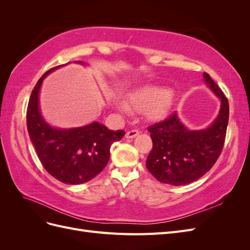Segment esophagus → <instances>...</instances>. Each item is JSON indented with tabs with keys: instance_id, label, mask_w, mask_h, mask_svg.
I'll list each match as a JSON object with an SVG mask.
<instances>
[{
	"instance_id": "1",
	"label": "esophagus",
	"mask_w": 250,
	"mask_h": 250,
	"mask_svg": "<svg viewBox=\"0 0 250 250\" xmlns=\"http://www.w3.org/2000/svg\"><path fill=\"white\" fill-rule=\"evenodd\" d=\"M139 133H140V131H139L138 129H132V130L127 131L125 137H126L127 139H132V138H135V137H137V135H138Z\"/></svg>"
}]
</instances>
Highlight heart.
Masks as SVG:
<instances>
[{
    "label": "heart",
    "mask_w": 250,
    "mask_h": 250,
    "mask_svg": "<svg viewBox=\"0 0 250 250\" xmlns=\"http://www.w3.org/2000/svg\"><path fill=\"white\" fill-rule=\"evenodd\" d=\"M172 92L158 85H145L138 88L128 97V106L135 111H145L150 119H160L167 113ZM122 109H125L121 106Z\"/></svg>",
    "instance_id": "b5f03b06"
}]
</instances>
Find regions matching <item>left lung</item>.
<instances>
[{
  "label": "left lung",
  "instance_id": "left-lung-1",
  "mask_svg": "<svg viewBox=\"0 0 250 250\" xmlns=\"http://www.w3.org/2000/svg\"><path fill=\"white\" fill-rule=\"evenodd\" d=\"M203 77L221 99L220 112L213 124L204 130H188L173 112L147 128L153 147L146 167L161 183L172 186L193 183L210 170L222 152L229 117V100L208 73L204 72Z\"/></svg>",
  "mask_w": 250,
  "mask_h": 250
}]
</instances>
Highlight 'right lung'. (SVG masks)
Instances as JSON below:
<instances>
[{"label": "right lung", "instance_id": "right-lung-1", "mask_svg": "<svg viewBox=\"0 0 250 250\" xmlns=\"http://www.w3.org/2000/svg\"><path fill=\"white\" fill-rule=\"evenodd\" d=\"M59 66L44 73L35 84L28 103L27 128L46 171L63 184L80 185L106 167L112 143L125 131L109 130L98 122L71 129H57L44 122L39 107L40 88L43 78Z\"/></svg>", "mask_w": 250, "mask_h": 250}]
</instances>
